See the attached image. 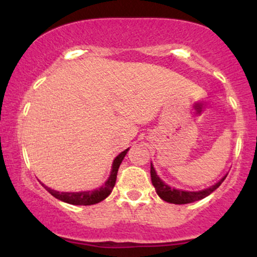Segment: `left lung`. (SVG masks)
Returning <instances> with one entry per match:
<instances>
[{
	"label": "left lung",
	"mask_w": 257,
	"mask_h": 257,
	"mask_svg": "<svg viewBox=\"0 0 257 257\" xmlns=\"http://www.w3.org/2000/svg\"><path fill=\"white\" fill-rule=\"evenodd\" d=\"M227 174L221 178L216 184L209 186V187L203 188L199 191H187V190H181V188H175L170 187L169 185H167L159 176L157 175L155 167H153L151 162V181L152 185L155 186L156 192L162 199L166 200L168 203H173V204H188V203H193L196 200L203 199L205 197H208L209 194L213 193L219 186L222 184L223 180L226 179Z\"/></svg>",
	"instance_id": "8db88e82"
}]
</instances>
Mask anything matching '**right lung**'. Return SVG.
Listing matches in <instances>:
<instances>
[{
	"mask_svg": "<svg viewBox=\"0 0 257 257\" xmlns=\"http://www.w3.org/2000/svg\"><path fill=\"white\" fill-rule=\"evenodd\" d=\"M128 151L129 149L124 150V151L120 152L119 155L113 159L110 175H108V178L105 181V184L100 186L98 188H94V190H89V191H78V192H59V191L53 190V188L48 187V186L42 184V182H41V185H42L53 197H55L57 199L61 200V202L69 203V204H72V205L96 204V203L101 202V200H104L105 198H107V197L110 196V193L112 192V190H113L114 187V184H116L118 168L120 166V163H122L123 159H124L126 152Z\"/></svg>",
	"mask_w": 257,
	"mask_h": 257,
	"instance_id": "right-lung-1",
	"label": "right lung"
}]
</instances>
